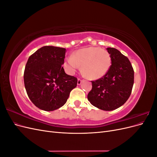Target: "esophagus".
I'll use <instances>...</instances> for the list:
<instances>
[{
  "instance_id": "obj_1",
  "label": "esophagus",
  "mask_w": 157,
  "mask_h": 157,
  "mask_svg": "<svg viewBox=\"0 0 157 157\" xmlns=\"http://www.w3.org/2000/svg\"><path fill=\"white\" fill-rule=\"evenodd\" d=\"M83 81H84L83 80H81V79H80V78H78V80H77V84H78V85H80Z\"/></svg>"
}]
</instances>
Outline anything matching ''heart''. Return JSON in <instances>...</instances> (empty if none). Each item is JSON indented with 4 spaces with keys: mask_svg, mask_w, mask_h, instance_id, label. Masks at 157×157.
<instances>
[{
    "mask_svg": "<svg viewBox=\"0 0 157 157\" xmlns=\"http://www.w3.org/2000/svg\"><path fill=\"white\" fill-rule=\"evenodd\" d=\"M111 57L106 50L97 47H88L76 52L67 57L65 67L71 74L82 65V71L89 78L98 79L105 75L111 66Z\"/></svg>",
    "mask_w": 157,
    "mask_h": 157,
    "instance_id": "1",
    "label": "heart"
}]
</instances>
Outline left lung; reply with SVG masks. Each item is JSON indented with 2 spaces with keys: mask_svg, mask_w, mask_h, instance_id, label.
<instances>
[{
  "mask_svg": "<svg viewBox=\"0 0 157 157\" xmlns=\"http://www.w3.org/2000/svg\"><path fill=\"white\" fill-rule=\"evenodd\" d=\"M111 65L101 78L92 81L88 94L90 103L103 111H113L124 105L129 98L134 85V71L130 61L120 51L107 48Z\"/></svg>",
  "mask_w": 157,
  "mask_h": 157,
  "instance_id": "left-lung-1",
  "label": "left lung"
}]
</instances>
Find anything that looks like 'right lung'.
<instances>
[{
    "instance_id": "right-lung-1",
    "label": "right lung",
    "mask_w": 157,
    "mask_h": 157,
    "mask_svg": "<svg viewBox=\"0 0 157 157\" xmlns=\"http://www.w3.org/2000/svg\"><path fill=\"white\" fill-rule=\"evenodd\" d=\"M65 48L45 46L27 60L23 75L28 97L42 110L52 111L64 105L77 78L65 73Z\"/></svg>"
}]
</instances>
